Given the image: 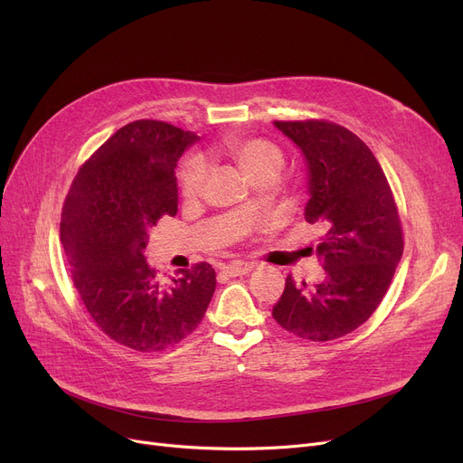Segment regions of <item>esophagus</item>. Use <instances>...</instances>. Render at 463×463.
<instances>
[{"label": "esophagus", "mask_w": 463, "mask_h": 463, "mask_svg": "<svg viewBox=\"0 0 463 463\" xmlns=\"http://www.w3.org/2000/svg\"><path fill=\"white\" fill-rule=\"evenodd\" d=\"M253 270V264H248V262H232V264H227L222 269V274L229 276V278H236V276H244L248 272Z\"/></svg>", "instance_id": "34e87169"}]
</instances>
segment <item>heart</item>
I'll return each instance as SVG.
<instances>
[{
	"label": "heart",
	"instance_id": "1",
	"mask_svg": "<svg viewBox=\"0 0 463 463\" xmlns=\"http://www.w3.org/2000/svg\"><path fill=\"white\" fill-rule=\"evenodd\" d=\"M219 152L232 159L253 185L274 184L285 166L279 146L260 137H229L219 144ZM206 165L201 159H189L180 170V194L194 201L206 184Z\"/></svg>",
	"mask_w": 463,
	"mask_h": 463
}]
</instances>
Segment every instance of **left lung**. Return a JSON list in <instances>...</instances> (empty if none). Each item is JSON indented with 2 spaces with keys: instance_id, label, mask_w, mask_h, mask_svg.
<instances>
[{
  "instance_id": "8db88e82",
  "label": "left lung",
  "mask_w": 463,
  "mask_h": 463,
  "mask_svg": "<svg viewBox=\"0 0 463 463\" xmlns=\"http://www.w3.org/2000/svg\"><path fill=\"white\" fill-rule=\"evenodd\" d=\"M302 150L309 173L306 222L325 236L317 285L287 276L272 309L281 328L309 342H330L366 323L381 304L403 253L398 206L372 150L328 119L274 121Z\"/></svg>"
}]
</instances>
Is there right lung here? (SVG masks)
Listing matches in <instances>:
<instances>
[{
	"mask_svg": "<svg viewBox=\"0 0 463 463\" xmlns=\"http://www.w3.org/2000/svg\"><path fill=\"white\" fill-rule=\"evenodd\" d=\"M197 138L166 121H131L80 166L61 210L60 236L82 304L110 339L140 353L182 342L215 290L208 262L165 283L144 257L148 231L178 212L175 168Z\"/></svg>",
	"mask_w": 463,
	"mask_h": 463,
	"instance_id": "right-lung-1",
	"label": "right lung"
}]
</instances>
